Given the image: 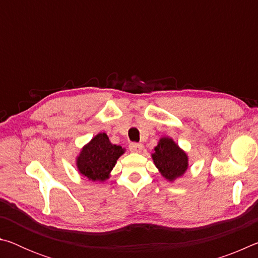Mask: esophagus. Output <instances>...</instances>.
<instances>
[{"mask_svg":"<svg viewBox=\"0 0 258 258\" xmlns=\"http://www.w3.org/2000/svg\"><path fill=\"white\" fill-rule=\"evenodd\" d=\"M143 149V146L141 143H131L130 150L132 152H141Z\"/></svg>","mask_w":258,"mask_h":258,"instance_id":"esophagus-1","label":"esophagus"}]
</instances>
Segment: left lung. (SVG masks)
<instances>
[{"instance_id": "obj_1", "label": "left lung", "mask_w": 258, "mask_h": 258, "mask_svg": "<svg viewBox=\"0 0 258 258\" xmlns=\"http://www.w3.org/2000/svg\"><path fill=\"white\" fill-rule=\"evenodd\" d=\"M152 151L151 158L155 166L168 182H175L187 171L189 157L172 138H160Z\"/></svg>"}]
</instances>
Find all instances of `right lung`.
Masks as SVG:
<instances>
[{
  "label": "right lung",
  "instance_id": "add662e5",
  "mask_svg": "<svg viewBox=\"0 0 258 258\" xmlns=\"http://www.w3.org/2000/svg\"><path fill=\"white\" fill-rule=\"evenodd\" d=\"M125 151V148L111 143L106 133L100 132L76 156L77 171L87 180L102 183L110 177L112 168Z\"/></svg>",
  "mask_w": 258,
  "mask_h": 258
}]
</instances>
